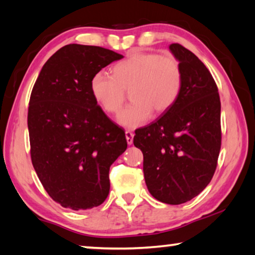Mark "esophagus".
<instances>
[{
  "label": "esophagus",
  "mask_w": 255,
  "mask_h": 255,
  "mask_svg": "<svg viewBox=\"0 0 255 255\" xmlns=\"http://www.w3.org/2000/svg\"><path fill=\"white\" fill-rule=\"evenodd\" d=\"M125 133H126L127 144H128V145H131V144H132V140H133V133H132L130 130H127Z\"/></svg>",
  "instance_id": "34e87169"
}]
</instances>
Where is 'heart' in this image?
Segmentation results:
<instances>
[{
  "label": "heart",
  "mask_w": 255,
  "mask_h": 255,
  "mask_svg": "<svg viewBox=\"0 0 255 255\" xmlns=\"http://www.w3.org/2000/svg\"><path fill=\"white\" fill-rule=\"evenodd\" d=\"M182 68L174 56L136 53L114 67V75L100 71L93 75L90 89L107 114L122 110L130 92L132 105L118 116L122 126L135 129L152 117L171 109L182 88Z\"/></svg>",
  "instance_id": "1"
}]
</instances>
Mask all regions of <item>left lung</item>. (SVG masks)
<instances>
[{
  "mask_svg": "<svg viewBox=\"0 0 255 255\" xmlns=\"http://www.w3.org/2000/svg\"><path fill=\"white\" fill-rule=\"evenodd\" d=\"M182 68V88L171 109L135 131L144 176L155 199L184 204L204 190L217 167L222 145L221 99L208 68L180 44L170 45Z\"/></svg>",
  "mask_w": 255,
  "mask_h": 255,
  "instance_id": "1",
  "label": "left lung"
}]
</instances>
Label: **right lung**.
<instances>
[{
    "mask_svg": "<svg viewBox=\"0 0 255 255\" xmlns=\"http://www.w3.org/2000/svg\"><path fill=\"white\" fill-rule=\"evenodd\" d=\"M124 57L98 46L66 45L42 66L28 108L30 155L42 187L64 208L100 206L111 164L127 148L125 131L91 93L93 75Z\"/></svg>",
    "mask_w": 255,
    "mask_h": 255,
    "instance_id": "1",
    "label": "right lung"
}]
</instances>
